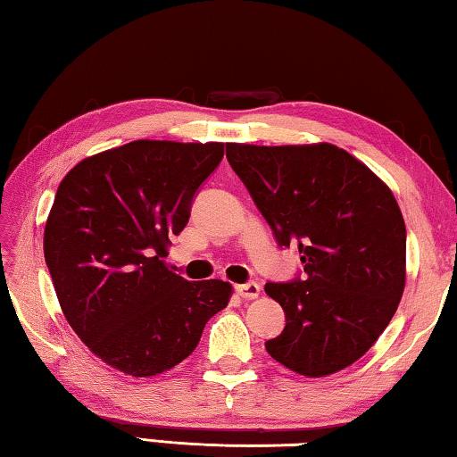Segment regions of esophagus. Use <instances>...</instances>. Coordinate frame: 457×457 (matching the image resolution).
Listing matches in <instances>:
<instances>
[{"instance_id":"esophagus-1","label":"esophagus","mask_w":457,"mask_h":457,"mask_svg":"<svg viewBox=\"0 0 457 457\" xmlns=\"http://www.w3.org/2000/svg\"><path fill=\"white\" fill-rule=\"evenodd\" d=\"M260 284L258 282H245V284H237L236 286V292L239 296L245 298V300H253L260 296Z\"/></svg>"}]
</instances>
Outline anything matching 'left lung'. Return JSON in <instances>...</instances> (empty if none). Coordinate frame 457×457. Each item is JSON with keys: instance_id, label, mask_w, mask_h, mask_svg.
<instances>
[{"instance_id": "1", "label": "left lung", "mask_w": 457, "mask_h": 457, "mask_svg": "<svg viewBox=\"0 0 457 457\" xmlns=\"http://www.w3.org/2000/svg\"><path fill=\"white\" fill-rule=\"evenodd\" d=\"M228 161L280 245L298 244L304 280L268 282L286 312L270 357L304 377L353 365L405 290V221L393 191L330 143L226 145Z\"/></svg>"}]
</instances>
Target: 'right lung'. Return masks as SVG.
I'll use <instances>...</instances> for the list:
<instances>
[{"label": "right lung", "mask_w": 457, "mask_h": 457, "mask_svg": "<svg viewBox=\"0 0 457 457\" xmlns=\"http://www.w3.org/2000/svg\"><path fill=\"white\" fill-rule=\"evenodd\" d=\"M221 157L223 143L141 138L82 159L62 179L46 264L68 324L108 367L137 378L165 373L228 306L229 282H187L165 262Z\"/></svg>", "instance_id": "add662e5"}]
</instances>
